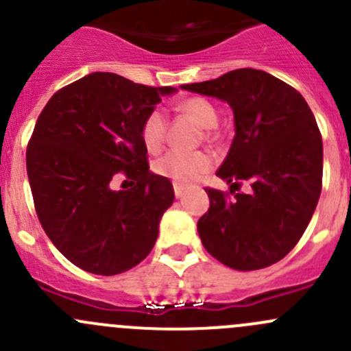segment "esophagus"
Listing matches in <instances>:
<instances>
[{"mask_svg": "<svg viewBox=\"0 0 351 351\" xmlns=\"http://www.w3.org/2000/svg\"><path fill=\"white\" fill-rule=\"evenodd\" d=\"M173 190H175V197L180 198L185 193V186L180 185V183H173Z\"/></svg>", "mask_w": 351, "mask_h": 351, "instance_id": "obj_1", "label": "esophagus"}]
</instances>
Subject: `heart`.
Instances as JSON below:
<instances>
[{
	"instance_id": "1",
	"label": "heart",
	"mask_w": 351,
	"mask_h": 351,
	"mask_svg": "<svg viewBox=\"0 0 351 351\" xmlns=\"http://www.w3.org/2000/svg\"><path fill=\"white\" fill-rule=\"evenodd\" d=\"M178 110L202 129H212L219 122L217 108L207 98H186L178 105ZM141 139L149 153H158L162 149L166 141V117L159 108L151 110L144 117L143 125H141ZM210 168L212 158L202 151H195V153L169 151L154 162V171L158 175L176 183H183V185L197 182L198 178L207 175Z\"/></svg>"
}]
</instances>
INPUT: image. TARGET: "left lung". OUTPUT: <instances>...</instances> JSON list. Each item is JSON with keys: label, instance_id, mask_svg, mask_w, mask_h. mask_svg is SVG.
Returning a JSON list of instances; mask_svg holds the SVG:
<instances>
[{"label": "left lung", "instance_id": "8db88e82", "mask_svg": "<svg viewBox=\"0 0 351 351\" xmlns=\"http://www.w3.org/2000/svg\"><path fill=\"white\" fill-rule=\"evenodd\" d=\"M183 90L231 105L236 136L215 175L231 195L205 189L210 207L198 219L205 250L234 270L277 263L299 243L323 186V139L302 95L260 69H236ZM243 181L250 194H236Z\"/></svg>", "mask_w": 351, "mask_h": 351}]
</instances>
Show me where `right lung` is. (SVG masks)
Instances as JSON below:
<instances>
[{
    "label": "right lung",
    "mask_w": 351,
    "mask_h": 351,
    "mask_svg": "<svg viewBox=\"0 0 351 351\" xmlns=\"http://www.w3.org/2000/svg\"><path fill=\"white\" fill-rule=\"evenodd\" d=\"M171 86L91 73L52 95L27 146L35 212L62 254L95 275H117L153 250L173 185L149 171L143 120ZM125 178L131 189L113 191Z\"/></svg>",
    "instance_id": "obj_1"
}]
</instances>
